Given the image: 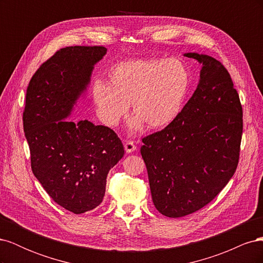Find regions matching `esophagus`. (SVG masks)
<instances>
[{
    "label": "esophagus",
    "instance_id": "1",
    "mask_svg": "<svg viewBox=\"0 0 263 263\" xmlns=\"http://www.w3.org/2000/svg\"><path fill=\"white\" fill-rule=\"evenodd\" d=\"M124 147H125V150H126L127 154H132V153H134L135 150L137 149V146L134 144V141H129V140H127L125 142Z\"/></svg>",
    "mask_w": 263,
    "mask_h": 263
}]
</instances>
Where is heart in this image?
I'll list each match as a JSON object with an SVG mask.
<instances>
[{
	"mask_svg": "<svg viewBox=\"0 0 263 263\" xmlns=\"http://www.w3.org/2000/svg\"><path fill=\"white\" fill-rule=\"evenodd\" d=\"M108 83L97 81L92 98L101 119L116 126L132 105L136 114L129 123L132 130L145 124L162 129L181 115L190 92L191 73L180 59H132L108 70Z\"/></svg>",
	"mask_w": 263,
	"mask_h": 263,
	"instance_id": "heart-1",
	"label": "heart"
}]
</instances>
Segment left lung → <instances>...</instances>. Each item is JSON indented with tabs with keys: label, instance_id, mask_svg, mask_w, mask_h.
<instances>
[{
	"label": "left lung",
	"instance_id": "1",
	"mask_svg": "<svg viewBox=\"0 0 263 263\" xmlns=\"http://www.w3.org/2000/svg\"><path fill=\"white\" fill-rule=\"evenodd\" d=\"M184 55L202 65L196 90L177 121L140 148L153 202L171 218L201 210L226 186L242 135V107L226 68L208 54Z\"/></svg>",
	"mask_w": 263,
	"mask_h": 263
}]
</instances>
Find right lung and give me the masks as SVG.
Masks as SVG:
<instances>
[{
    "mask_svg": "<svg viewBox=\"0 0 263 263\" xmlns=\"http://www.w3.org/2000/svg\"><path fill=\"white\" fill-rule=\"evenodd\" d=\"M106 51L101 46L62 48L39 67L26 91L23 125L31 170L52 200L74 214L102 203L107 174L124 156L114 130L67 119Z\"/></svg>",
    "mask_w": 263,
    "mask_h": 263,
    "instance_id": "1",
    "label": "right lung"
}]
</instances>
